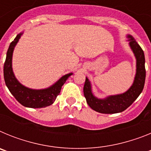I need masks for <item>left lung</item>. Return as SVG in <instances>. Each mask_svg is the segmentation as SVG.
Instances as JSON below:
<instances>
[{
	"mask_svg": "<svg viewBox=\"0 0 151 151\" xmlns=\"http://www.w3.org/2000/svg\"><path fill=\"white\" fill-rule=\"evenodd\" d=\"M131 48L132 49L137 60V69L134 81L132 87L126 92L122 94L110 96L106 99H97L92 94L91 84L86 78L84 85V95L92 110L101 113H121L126 110L132 104L133 102L138 98L145 86L146 70H145V54L140 45L135 40L129 35Z\"/></svg>",
	"mask_w": 151,
	"mask_h": 151,
	"instance_id": "8db88e82",
	"label": "left lung"
}]
</instances>
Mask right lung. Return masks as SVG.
I'll return each mask as SVG.
<instances>
[{
    "label": "right lung",
    "instance_id": "1",
    "mask_svg": "<svg viewBox=\"0 0 151 151\" xmlns=\"http://www.w3.org/2000/svg\"><path fill=\"white\" fill-rule=\"evenodd\" d=\"M21 35L22 33L17 35L14 41L10 43L6 52V60L4 66L5 83L10 93L22 106L31 108L46 107L51 105L55 101L57 95L60 92L62 86L73 73L65 75L51 87L43 90H33L21 85L14 76L12 69V55L13 49Z\"/></svg>",
    "mask_w": 151,
    "mask_h": 151
}]
</instances>
